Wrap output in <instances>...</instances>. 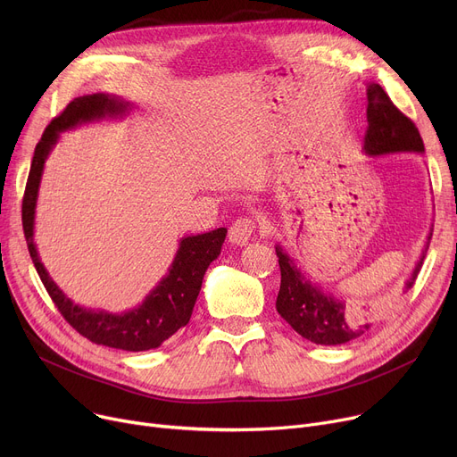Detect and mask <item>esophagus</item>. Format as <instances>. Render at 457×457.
<instances>
[{"instance_id": "esophagus-1", "label": "esophagus", "mask_w": 457, "mask_h": 457, "mask_svg": "<svg viewBox=\"0 0 457 457\" xmlns=\"http://www.w3.org/2000/svg\"><path fill=\"white\" fill-rule=\"evenodd\" d=\"M255 220L250 219V216H243V219H237L231 228H229V241L233 245H238V246H245L252 235L255 233Z\"/></svg>"}]
</instances>
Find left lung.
<instances>
[{
  "instance_id": "8db88e82",
  "label": "left lung",
  "mask_w": 457,
  "mask_h": 457,
  "mask_svg": "<svg viewBox=\"0 0 457 457\" xmlns=\"http://www.w3.org/2000/svg\"><path fill=\"white\" fill-rule=\"evenodd\" d=\"M367 131H365V152L370 155L393 154V152H424L422 137L410 116H405L379 85L372 83L367 88ZM431 238V237H429ZM281 285L276 300L278 313L298 331L303 339L315 345H343L365 335L372 322L352 319L346 313V305L320 293L317 287L305 281L279 246L276 248ZM420 257L419 265L407 281L411 287L422 269Z\"/></svg>"
}]
</instances>
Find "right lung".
<instances>
[{"label": "right lung", "instance_id": "1", "mask_svg": "<svg viewBox=\"0 0 457 457\" xmlns=\"http://www.w3.org/2000/svg\"><path fill=\"white\" fill-rule=\"evenodd\" d=\"M124 109L126 105L122 102H118L116 98H111V96L105 94L83 96V98L71 100L64 107V111L46 126L42 138L38 140L35 148L26 192H23L21 226L33 265L62 319L79 335H83V337L96 345H105L111 348L129 352H142L157 348L179 328L188 324L192 309H195L196 298L202 289L204 274L211 262L220 253L222 243L228 233L226 228L183 238L168 276L159 283L157 289L144 300V303L138 309H133L124 315H109L104 313V311L94 313V311H87L71 303L44 270L37 248L33 245V219L42 166L46 155L50 154L52 146L57 142L59 133L62 129L74 128L79 122H87V120L100 118L105 112L114 114L122 112Z\"/></svg>", "mask_w": 457, "mask_h": 457}]
</instances>
